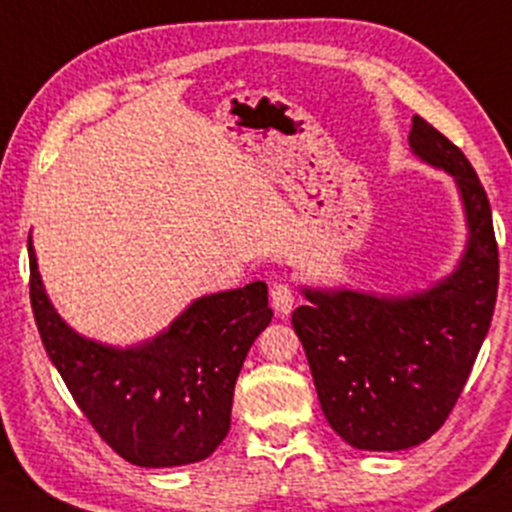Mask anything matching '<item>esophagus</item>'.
<instances>
[{
    "label": "esophagus",
    "mask_w": 512,
    "mask_h": 512,
    "mask_svg": "<svg viewBox=\"0 0 512 512\" xmlns=\"http://www.w3.org/2000/svg\"><path fill=\"white\" fill-rule=\"evenodd\" d=\"M269 301H272V308L279 316H289L291 308H294L296 294L289 284H274L272 291H269Z\"/></svg>",
    "instance_id": "obj_1"
}]
</instances>
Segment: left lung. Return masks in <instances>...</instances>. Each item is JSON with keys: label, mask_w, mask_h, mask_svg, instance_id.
<instances>
[{"label": "left lung", "mask_w": 512, "mask_h": 512, "mask_svg": "<svg viewBox=\"0 0 512 512\" xmlns=\"http://www.w3.org/2000/svg\"><path fill=\"white\" fill-rule=\"evenodd\" d=\"M413 155L452 174L469 240L457 269L425 291L376 296L303 289L291 313L320 408L347 445L398 452L445 425L491 328L498 245L488 196L462 150L413 116Z\"/></svg>", "instance_id": "obj_1"}]
</instances>
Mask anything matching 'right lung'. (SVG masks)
<instances>
[{
	"instance_id": "obj_1",
	"label": "right lung",
	"mask_w": 512,
	"mask_h": 512,
	"mask_svg": "<svg viewBox=\"0 0 512 512\" xmlns=\"http://www.w3.org/2000/svg\"><path fill=\"white\" fill-rule=\"evenodd\" d=\"M31 308L50 362L116 454L136 466H182L230 430L240 369L272 320L267 284L201 296L153 340L114 347L75 333L50 303L28 238Z\"/></svg>"
}]
</instances>
